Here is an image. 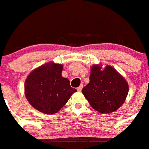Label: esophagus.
<instances>
[{
    "instance_id": "esophagus-1",
    "label": "esophagus",
    "mask_w": 149,
    "mask_h": 149,
    "mask_svg": "<svg viewBox=\"0 0 149 149\" xmlns=\"http://www.w3.org/2000/svg\"><path fill=\"white\" fill-rule=\"evenodd\" d=\"M83 87H84V86H83V85H80V86H79V87H77V91H79V92H80V91H82V89H83Z\"/></svg>"
}]
</instances>
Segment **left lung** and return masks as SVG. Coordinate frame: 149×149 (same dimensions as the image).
Here are the masks:
<instances>
[{"label": "left lung", "instance_id": "1", "mask_svg": "<svg viewBox=\"0 0 149 149\" xmlns=\"http://www.w3.org/2000/svg\"><path fill=\"white\" fill-rule=\"evenodd\" d=\"M82 93L93 109L102 113H111L125 102L128 84L111 65L102 70L101 65H94L91 68L90 83Z\"/></svg>", "mask_w": 149, "mask_h": 149}]
</instances>
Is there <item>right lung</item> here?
<instances>
[{
	"mask_svg": "<svg viewBox=\"0 0 149 149\" xmlns=\"http://www.w3.org/2000/svg\"><path fill=\"white\" fill-rule=\"evenodd\" d=\"M63 65L49 63L30 73L24 83L29 104L44 113L58 112L77 90L70 80L62 77Z\"/></svg>",
	"mask_w": 149,
	"mask_h": 149,
	"instance_id": "1",
	"label": "right lung"
}]
</instances>
